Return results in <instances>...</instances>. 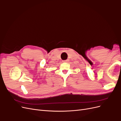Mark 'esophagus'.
<instances>
[{"label":"esophagus","instance_id":"esophagus-1","mask_svg":"<svg viewBox=\"0 0 121 121\" xmlns=\"http://www.w3.org/2000/svg\"><path fill=\"white\" fill-rule=\"evenodd\" d=\"M63 62H64V63H67V62L69 61V60H63Z\"/></svg>","mask_w":121,"mask_h":121}]
</instances>
